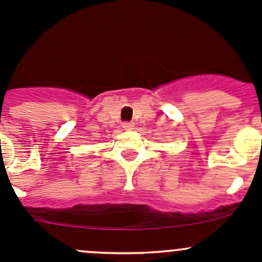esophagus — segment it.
Returning a JSON list of instances; mask_svg holds the SVG:
<instances>
[{
	"label": "esophagus",
	"mask_w": 262,
	"mask_h": 262,
	"mask_svg": "<svg viewBox=\"0 0 262 262\" xmlns=\"http://www.w3.org/2000/svg\"><path fill=\"white\" fill-rule=\"evenodd\" d=\"M123 128L125 129V130H132V129H134V123L125 121V123H123Z\"/></svg>",
	"instance_id": "1"
}]
</instances>
